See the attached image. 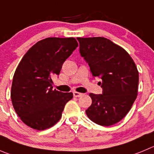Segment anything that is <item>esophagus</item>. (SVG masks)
<instances>
[{
  "instance_id": "obj_1",
  "label": "esophagus",
  "mask_w": 154,
  "mask_h": 154,
  "mask_svg": "<svg viewBox=\"0 0 154 154\" xmlns=\"http://www.w3.org/2000/svg\"><path fill=\"white\" fill-rule=\"evenodd\" d=\"M73 94H74V97H82V96H83V93H79V92H77V91H74V93H73Z\"/></svg>"
}]
</instances>
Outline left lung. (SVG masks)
<instances>
[{
	"mask_svg": "<svg viewBox=\"0 0 154 154\" xmlns=\"http://www.w3.org/2000/svg\"><path fill=\"white\" fill-rule=\"evenodd\" d=\"M80 52L93 77H100L103 94L90 93L92 105L86 110L93 122L110 126L128 114L138 91L139 74L130 54L104 37L77 38Z\"/></svg>",
	"mask_w": 154,
	"mask_h": 154,
	"instance_id": "obj_1",
	"label": "left lung"
}]
</instances>
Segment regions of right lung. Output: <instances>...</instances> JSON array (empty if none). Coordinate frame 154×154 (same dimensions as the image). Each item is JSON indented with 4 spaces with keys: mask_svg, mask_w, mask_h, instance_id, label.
<instances>
[{
    "mask_svg": "<svg viewBox=\"0 0 154 154\" xmlns=\"http://www.w3.org/2000/svg\"><path fill=\"white\" fill-rule=\"evenodd\" d=\"M78 46L70 38H46L24 54L13 78L11 97L23 122L35 130L52 127L60 120L72 93L53 90L52 76L59 75L63 63Z\"/></svg>",
    "mask_w": 154,
    "mask_h": 154,
    "instance_id": "obj_1",
    "label": "right lung"
}]
</instances>
